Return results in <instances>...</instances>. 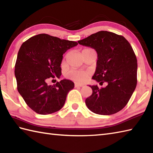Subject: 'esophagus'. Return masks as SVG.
I'll return each instance as SVG.
<instances>
[{
	"mask_svg": "<svg viewBox=\"0 0 153 153\" xmlns=\"http://www.w3.org/2000/svg\"><path fill=\"white\" fill-rule=\"evenodd\" d=\"M83 87V85L82 84H78V83H75V87Z\"/></svg>",
	"mask_w": 153,
	"mask_h": 153,
	"instance_id": "esophagus-1",
	"label": "esophagus"
}]
</instances>
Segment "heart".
<instances>
[{
  "mask_svg": "<svg viewBox=\"0 0 153 153\" xmlns=\"http://www.w3.org/2000/svg\"><path fill=\"white\" fill-rule=\"evenodd\" d=\"M68 79L78 83H83L89 77V74L85 71L71 69L66 74Z\"/></svg>",
  "mask_w": 153,
  "mask_h": 153,
  "instance_id": "heart-1",
  "label": "heart"
}]
</instances>
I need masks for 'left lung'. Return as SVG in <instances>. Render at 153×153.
Returning a JSON list of instances; mask_svg holds the SVG:
<instances>
[{"instance_id": "8db88e82", "label": "left lung", "mask_w": 153, "mask_h": 153, "mask_svg": "<svg viewBox=\"0 0 153 153\" xmlns=\"http://www.w3.org/2000/svg\"><path fill=\"white\" fill-rule=\"evenodd\" d=\"M97 53V68L92 79L100 85L89 86L92 95L85 99L91 111L100 115H111L124 108L137 85V61L134 50L125 37L100 31L78 41Z\"/></svg>"}]
</instances>
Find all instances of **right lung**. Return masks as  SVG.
I'll list each match as a JSON object with an SVG mask.
<instances>
[{"label": "right lung", "instance_id": "obj_1", "mask_svg": "<svg viewBox=\"0 0 153 153\" xmlns=\"http://www.w3.org/2000/svg\"><path fill=\"white\" fill-rule=\"evenodd\" d=\"M77 42L39 34L22 45L15 64L17 89L25 103L39 114H49L62 108L68 92L74 89L70 80L48 85L51 78L61 76L63 54Z\"/></svg>", "mask_w": 153, "mask_h": 153}]
</instances>
